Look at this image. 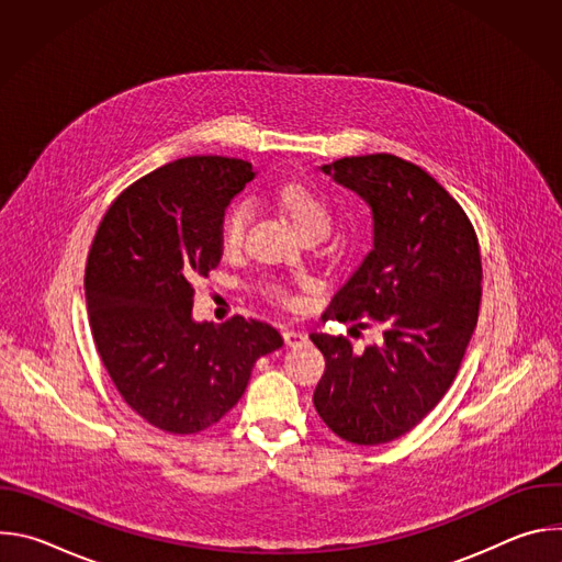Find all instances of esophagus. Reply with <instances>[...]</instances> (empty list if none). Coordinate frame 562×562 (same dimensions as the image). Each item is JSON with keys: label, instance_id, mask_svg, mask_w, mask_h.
<instances>
[{"label": "esophagus", "instance_id": "34e87169", "mask_svg": "<svg viewBox=\"0 0 562 562\" xmlns=\"http://www.w3.org/2000/svg\"><path fill=\"white\" fill-rule=\"evenodd\" d=\"M282 338H284V345H286V347H295V345L306 342V334L300 331V329H284V331H282Z\"/></svg>", "mask_w": 562, "mask_h": 562}]
</instances>
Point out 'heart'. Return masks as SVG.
Instances as JSON below:
<instances>
[{
  "label": "heart",
  "instance_id": "b5f03b06",
  "mask_svg": "<svg viewBox=\"0 0 562 562\" xmlns=\"http://www.w3.org/2000/svg\"><path fill=\"white\" fill-rule=\"evenodd\" d=\"M276 195L300 231H308V228L329 231L331 228V211H329L327 202L317 193H313L311 189H306L304 184L286 182L278 189ZM249 220H251V204L247 200H237L224 211L222 222H220V245L226 251L237 249L239 243H243ZM267 291L271 297H276L280 302L291 300L289 289L280 282H269Z\"/></svg>",
  "mask_w": 562,
  "mask_h": 562
}]
</instances>
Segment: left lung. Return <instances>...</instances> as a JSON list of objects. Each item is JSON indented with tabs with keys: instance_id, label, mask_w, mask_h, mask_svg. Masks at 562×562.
Listing matches in <instances>:
<instances>
[{
	"instance_id": "1",
	"label": "left lung",
	"mask_w": 562,
	"mask_h": 562,
	"mask_svg": "<svg viewBox=\"0 0 562 562\" xmlns=\"http://www.w3.org/2000/svg\"><path fill=\"white\" fill-rule=\"evenodd\" d=\"M323 171L373 213V249L323 317L380 327L382 340L360 356L345 336L311 334L327 360L313 405L342 440L382 445L409 434L460 369L483 297L480 245L462 206L403 157H340Z\"/></svg>"
}]
</instances>
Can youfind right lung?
<instances>
[{"mask_svg":"<svg viewBox=\"0 0 562 562\" xmlns=\"http://www.w3.org/2000/svg\"><path fill=\"white\" fill-rule=\"evenodd\" d=\"M254 176L235 157L176 159L126 187L95 231L85 289L98 353L124 403L167 434L215 425L282 347L262 319L191 317L193 284L222 258L224 209Z\"/></svg>","mask_w":562,"mask_h":562,"instance_id":"obj_1","label":"right lung"}]
</instances>
